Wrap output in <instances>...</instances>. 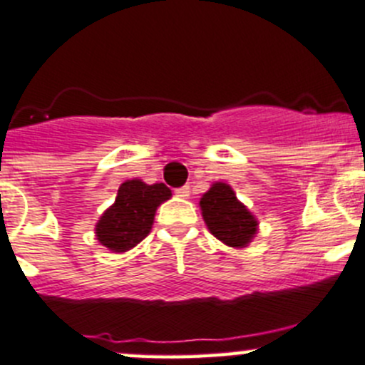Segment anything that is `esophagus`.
Returning <instances> with one entry per match:
<instances>
[{
    "label": "esophagus",
    "instance_id": "1",
    "mask_svg": "<svg viewBox=\"0 0 365 365\" xmlns=\"http://www.w3.org/2000/svg\"><path fill=\"white\" fill-rule=\"evenodd\" d=\"M176 196L182 197V200H189V196H190V187L185 185V187H182V189H178V190H176Z\"/></svg>",
    "mask_w": 365,
    "mask_h": 365
}]
</instances>
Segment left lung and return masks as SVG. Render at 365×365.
I'll use <instances>...</instances> for the list:
<instances>
[{"label":"left lung","instance_id":"left-lung-1","mask_svg":"<svg viewBox=\"0 0 365 365\" xmlns=\"http://www.w3.org/2000/svg\"><path fill=\"white\" fill-rule=\"evenodd\" d=\"M200 208L210 233L227 247L244 249L256 237L259 222L227 183H212L200 200Z\"/></svg>","mask_w":365,"mask_h":365}]
</instances>
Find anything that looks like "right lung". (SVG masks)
I'll list each match as a JSON object with an SVG mask.
<instances>
[{
	"mask_svg": "<svg viewBox=\"0 0 365 365\" xmlns=\"http://www.w3.org/2000/svg\"><path fill=\"white\" fill-rule=\"evenodd\" d=\"M171 197L164 183L148 185L143 180H127L118 189L114 203L95 224V237L111 252H127L152 231L157 208Z\"/></svg>",
	"mask_w": 365,
	"mask_h": 365,
	"instance_id": "obj_1",
	"label": "right lung"
}]
</instances>
